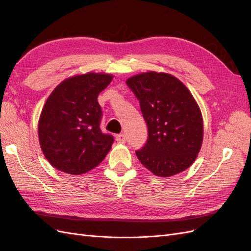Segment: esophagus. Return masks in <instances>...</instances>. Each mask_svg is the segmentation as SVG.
Listing matches in <instances>:
<instances>
[{
    "label": "esophagus",
    "mask_w": 251,
    "mask_h": 251,
    "mask_svg": "<svg viewBox=\"0 0 251 251\" xmlns=\"http://www.w3.org/2000/svg\"><path fill=\"white\" fill-rule=\"evenodd\" d=\"M126 134H118L117 136H116V141L117 142H121V143H124V142H126Z\"/></svg>",
    "instance_id": "obj_1"
}]
</instances>
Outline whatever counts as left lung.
I'll use <instances>...</instances> for the list:
<instances>
[{
	"label": "left lung",
	"instance_id": "8db88e82",
	"mask_svg": "<svg viewBox=\"0 0 251 251\" xmlns=\"http://www.w3.org/2000/svg\"><path fill=\"white\" fill-rule=\"evenodd\" d=\"M126 85L148 126V141L136 151L139 161L159 177L188 169L203 141L202 114L189 90L173 75L155 71L134 75Z\"/></svg>",
	"mask_w": 251,
	"mask_h": 251
}]
</instances>
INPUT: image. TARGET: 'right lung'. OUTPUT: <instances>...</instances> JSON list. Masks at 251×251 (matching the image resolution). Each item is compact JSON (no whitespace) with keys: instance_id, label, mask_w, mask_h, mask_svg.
Returning <instances> with one entry per match:
<instances>
[{"instance_id":"right-lung-1","label":"right lung","mask_w":251,"mask_h":251,"mask_svg":"<svg viewBox=\"0 0 251 251\" xmlns=\"http://www.w3.org/2000/svg\"><path fill=\"white\" fill-rule=\"evenodd\" d=\"M112 79L111 74L89 72L63 80L52 91L40 116L39 139L53 168L81 175L107 156L114 137L100 131L97 97Z\"/></svg>"}]
</instances>
